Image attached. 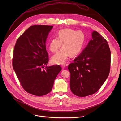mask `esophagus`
Listing matches in <instances>:
<instances>
[{"label":"esophagus","instance_id":"34e87169","mask_svg":"<svg viewBox=\"0 0 121 121\" xmlns=\"http://www.w3.org/2000/svg\"><path fill=\"white\" fill-rule=\"evenodd\" d=\"M66 66H67V65H66V64H63V65H62V67L63 68H64L66 67Z\"/></svg>","mask_w":121,"mask_h":121}]
</instances>
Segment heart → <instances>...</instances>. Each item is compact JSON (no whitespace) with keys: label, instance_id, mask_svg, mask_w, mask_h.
Returning <instances> with one entry per match:
<instances>
[{"label":"heart","instance_id":"b5f03b06","mask_svg":"<svg viewBox=\"0 0 121 121\" xmlns=\"http://www.w3.org/2000/svg\"><path fill=\"white\" fill-rule=\"evenodd\" d=\"M85 41L84 33L81 31L71 29H62L58 31L57 38H53L49 43V49L51 52H59L54 55L52 61L54 64H65L69 55L74 56L78 55L83 48Z\"/></svg>","mask_w":121,"mask_h":121}]
</instances>
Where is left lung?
Returning <instances> with one entry per match:
<instances>
[{"instance_id":"1","label":"left lung","mask_w":121,"mask_h":121,"mask_svg":"<svg viewBox=\"0 0 121 121\" xmlns=\"http://www.w3.org/2000/svg\"><path fill=\"white\" fill-rule=\"evenodd\" d=\"M82 52L68 66L71 90L83 97L98 91L108 77L111 52L106 40L96 31Z\"/></svg>"}]
</instances>
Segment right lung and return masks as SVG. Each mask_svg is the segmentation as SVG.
<instances>
[{
	"mask_svg": "<svg viewBox=\"0 0 121 121\" xmlns=\"http://www.w3.org/2000/svg\"><path fill=\"white\" fill-rule=\"evenodd\" d=\"M52 25H34L19 37L15 44L13 68L24 90L35 96L52 91L54 81L62 68L46 66L48 55L46 42Z\"/></svg>",
	"mask_w": 121,
	"mask_h": 121,
	"instance_id": "1",
	"label": "right lung"
}]
</instances>
